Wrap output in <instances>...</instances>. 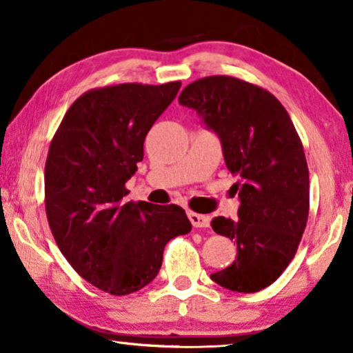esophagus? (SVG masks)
<instances>
[{
  "label": "esophagus",
  "instance_id": "obj_1",
  "mask_svg": "<svg viewBox=\"0 0 353 353\" xmlns=\"http://www.w3.org/2000/svg\"><path fill=\"white\" fill-rule=\"evenodd\" d=\"M188 216H190L191 223L194 228H207L210 225V216L196 214V212H188Z\"/></svg>",
  "mask_w": 353,
  "mask_h": 353
}]
</instances>
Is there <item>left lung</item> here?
Masks as SVG:
<instances>
[{"label":"left lung","mask_w":353,"mask_h":353,"mask_svg":"<svg viewBox=\"0 0 353 353\" xmlns=\"http://www.w3.org/2000/svg\"><path fill=\"white\" fill-rule=\"evenodd\" d=\"M178 101L220 137L241 201L238 219L210 223L238 248L234 262L212 273V281L236 292L262 291L291 263L307 226L310 181L296 127L270 91L236 77L192 81Z\"/></svg>","instance_id":"left-lung-1"}]
</instances>
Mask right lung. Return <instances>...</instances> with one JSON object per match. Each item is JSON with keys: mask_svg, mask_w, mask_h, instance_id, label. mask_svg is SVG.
<instances>
[{"mask_svg": "<svg viewBox=\"0 0 353 353\" xmlns=\"http://www.w3.org/2000/svg\"><path fill=\"white\" fill-rule=\"evenodd\" d=\"M180 86L120 83L86 91L51 139L45 165L51 233L72 268L112 296L151 283L165 244L191 231L181 207L125 201L144 138Z\"/></svg>", "mask_w": 353, "mask_h": 353, "instance_id": "right-lung-1", "label": "right lung"}]
</instances>
